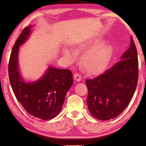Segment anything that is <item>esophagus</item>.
Listing matches in <instances>:
<instances>
[{
  "label": "esophagus",
  "mask_w": 146,
  "mask_h": 146,
  "mask_svg": "<svg viewBox=\"0 0 146 146\" xmlns=\"http://www.w3.org/2000/svg\"><path fill=\"white\" fill-rule=\"evenodd\" d=\"M73 77H74V80L75 81L77 82H80V80H82V77H81V75L80 74V73H75L74 75H73Z\"/></svg>",
  "instance_id": "1"
}]
</instances>
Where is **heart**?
<instances>
[{
  "label": "heart",
  "instance_id": "obj_1",
  "mask_svg": "<svg viewBox=\"0 0 146 146\" xmlns=\"http://www.w3.org/2000/svg\"><path fill=\"white\" fill-rule=\"evenodd\" d=\"M102 38H95L86 42L79 44L75 47V52L64 51V56L69 62H73L77 58L76 53H84L82 59V65L84 71L89 74H97L106 67L111 58V46L103 44ZM90 50H89V49Z\"/></svg>",
  "mask_w": 146,
  "mask_h": 146
}]
</instances>
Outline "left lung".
Listing matches in <instances>:
<instances>
[{"label": "left lung", "mask_w": 146, "mask_h": 146, "mask_svg": "<svg viewBox=\"0 0 146 146\" xmlns=\"http://www.w3.org/2000/svg\"><path fill=\"white\" fill-rule=\"evenodd\" d=\"M121 59L104 73L86 81L88 110L98 119L106 121L119 115L128 106L136 90L139 62L132 36L130 47Z\"/></svg>", "instance_id": "left-lung-1"}]
</instances>
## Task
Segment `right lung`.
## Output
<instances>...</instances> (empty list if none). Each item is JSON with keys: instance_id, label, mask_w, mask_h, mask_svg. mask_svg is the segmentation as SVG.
<instances>
[{"instance_id": "1", "label": "right lung", "mask_w": 146, "mask_h": 146, "mask_svg": "<svg viewBox=\"0 0 146 146\" xmlns=\"http://www.w3.org/2000/svg\"><path fill=\"white\" fill-rule=\"evenodd\" d=\"M31 27L27 26L22 31L11 50L8 65L10 84L16 99L28 113L41 119H51L62 110L66 93L73 84V75L68 69L49 67L38 81H23L18 69V49L29 36Z\"/></svg>"}]
</instances>
